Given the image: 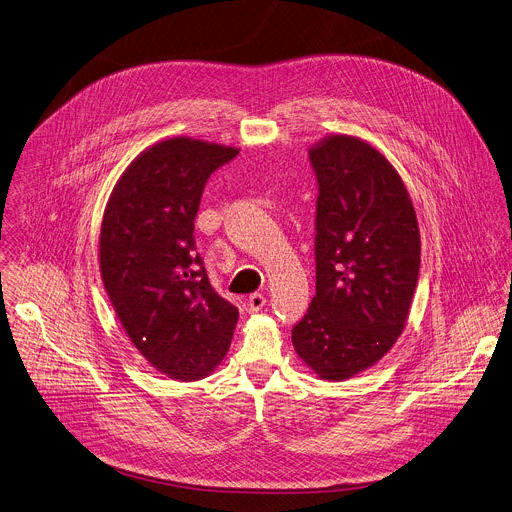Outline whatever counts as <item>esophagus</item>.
<instances>
[{"mask_svg":"<svg viewBox=\"0 0 512 512\" xmlns=\"http://www.w3.org/2000/svg\"><path fill=\"white\" fill-rule=\"evenodd\" d=\"M264 304H266V296L262 292H254L246 298V310L248 312H258V310L264 308Z\"/></svg>","mask_w":512,"mask_h":512,"instance_id":"34e87169","label":"esophagus"}]
</instances>
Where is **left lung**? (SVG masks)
Segmentation results:
<instances>
[{
  "label": "left lung",
  "mask_w": 512,
  "mask_h": 512,
  "mask_svg": "<svg viewBox=\"0 0 512 512\" xmlns=\"http://www.w3.org/2000/svg\"><path fill=\"white\" fill-rule=\"evenodd\" d=\"M318 184L316 294L292 328L298 356L326 380L380 360L400 336L416 290L420 234L390 162L352 136L308 152Z\"/></svg>",
  "instance_id": "1"
}]
</instances>
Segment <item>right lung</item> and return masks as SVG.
Returning a JSON list of instances; mask_svg holds the SVG:
<instances>
[{"mask_svg": "<svg viewBox=\"0 0 512 512\" xmlns=\"http://www.w3.org/2000/svg\"><path fill=\"white\" fill-rule=\"evenodd\" d=\"M238 150L172 138L140 154L104 212L100 268L134 346L176 380H198L226 356L238 308L210 284L194 220L208 178Z\"/></svg>", "mask_w": 512, "mask_h": 512, "instance_id": "right-lung-1", "label": "right lung"}]
</instances>
